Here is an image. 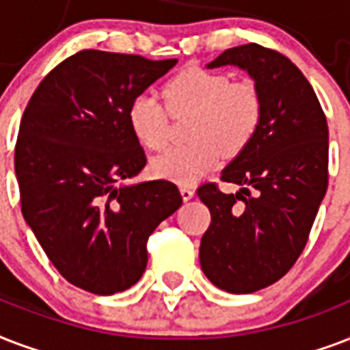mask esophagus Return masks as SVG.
Wrapping results in <instances>:
<instances>
[{
    "mask_svg": "<svg viewBox=\"0 0 350 350\" xmlns=\"http://www.w3.org/2000/svg\"><path fill=\"white\" fill-rule=\"evenodd\" d=\"M180 195H183L184 200H191L193 199V188H189V186H180Z\"/></svg>",
    "mask_w": 350,
    "mask_h": 350,
    "instance_id": "34e87169",
    "label": "esophagus"
}]
</instances>
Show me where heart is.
<instances>
[{
  "instance_id": "heart-1",
  "label": "heart",
  "mask_w": 350,
  "mask_h": 350,
  "mask_svg": "<svg viewBox=\"0 0 350 350\" xmlns=\"http://www.w3.org/2000/svg\"><path fill=\"white\" fill-rule=\"evenodd\" d=\"M166 105L148 93L127 107L133 137L146 150L159 151L170 138V113L193 115L188 146L170 148L151 161V172L172 183L191 184L212 172L221 155L235 157L250 144L262 120V96L250 80L232 82L226 72L186 69L164 85Z\"/></svg>"
}]
</instances>
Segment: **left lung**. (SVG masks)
<instances>
[{"instance_id":"left-lung-1","label":"left lung","mask_w":350,"mask_h":350,"mask_svg":"<svg viewBox=\"0 0 350 350\" xmlns=\"http://www.w3.org/2000/svg\"><path fill=\"white\" fill-rule=\"evenodd\" d=\"M237 65L261 91L262 120L250 144L197 195L212 213L200 268L213 285L252 294L283 278L301 256L329 184V127L312 85L291 59L257 43L226 49L208 69Z\"/></svg>"}]
</instances>
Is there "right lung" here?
Wrapping results in <instances>:
<instances>
[{
  "label": "right lung",
  "instance_id": "add662e5",
  "mask_svg": "<svg viewBox=\"0 0 350 350\" xmlns=\"http://www.w3.org/2000/svg\"><path fill=\"white\" fill-rule=\"evenodd\" d=\"M177 59L85 49L43 78L14 151L21 213L71 285L111 296L148 265V237L183 204L170 180L124 186L146 166L127 124L137 94Z\"/></svg>",
  "mask_w": 350,
  "mask_h": 350
}]
</instances>
